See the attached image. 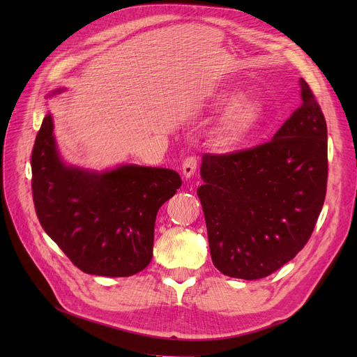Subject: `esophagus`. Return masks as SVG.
Instances as JSON below:
<instances>
[{"label":"esophagus","instance_id":"1","mask_svg":"<svg viewBox=\"0 0 357 357\" xmlns=\"http://www.w3.org/2000/svg\"><path fill=\"white\" fill-rule=\"evenodd\" d=\"M197 166H198V162H197V159L194 156L186 158L183 160V165H182V175L186 179H190L191 176H194V174L197 171Z\"/></svg>","mask_w":357,"mask_h":357}]
</instances>
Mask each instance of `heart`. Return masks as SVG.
<instances>
[{
	"label": "heart",
	"instance_id": "b5f03b06",
	"mask_svg": "<svg viewBox=\"0 0 357 357\" xmlns=\"http://www.w3.org/2000/svg\"><path fill=\"white\" fill-rule=\"evenodd\" d=\"M214 107L224 108L215 127L218 143L226 147H240L249 143L265 123V112L257 102L241 98L236 89H220L214 96Z\"/></svg>",
	"mask_w": 357,
	"mask_h": 357
}]
</instances>
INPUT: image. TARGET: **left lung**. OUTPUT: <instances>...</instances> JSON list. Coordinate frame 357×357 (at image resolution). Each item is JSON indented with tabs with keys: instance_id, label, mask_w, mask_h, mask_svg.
Listing matches in <instances>:
<instances>
[{
	"instance_id": "8db88e82",
	"label": "left lung",
	"mask_w": 357,
	"mask_h": 357,
	"mask_svg": "<svg viewBox=\"0 0 357 357\" xmlns=\"http://www.w3.org/2000/svg\"><path fill=\"white\" fill-rule=\"evenodd\" d=\"M269 143L204 155L197 194L214 266L246 280L282 268L310 240L327 190V124L308 84Z\"/></svg>"
}]
</instances>
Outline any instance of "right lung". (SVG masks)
Masks as SVG:
<instances>
[{
    "label": "right lung",
    "instance_id": "add662e5",
    "mask_svg": "<svg viewBox=\"0 0 357 357\" xmlns=\"http://www.w3.org/2000/svg\"><path fill=\"white\" fill-rule=\"evenodd\" d=\"M31 174L43 230L82 272L109 278L136 275L150 264L156 214L182 185L166 167L126 163L98 172L66 165L50 112L36 136Z\"/></svg>",
    "mask_w": 357,
    "mask_h": 357
}]
</instances>
